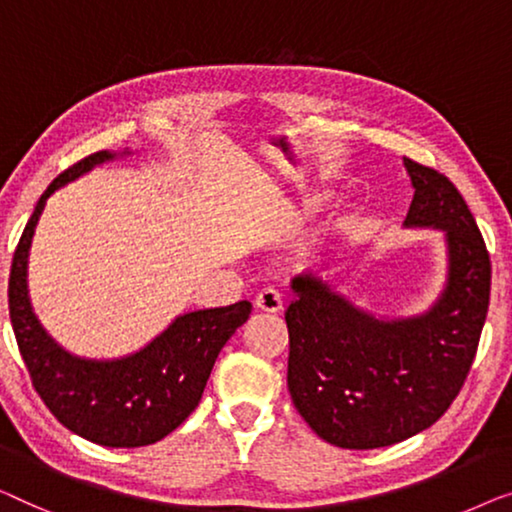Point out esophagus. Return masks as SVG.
Instances as JSON below:
<instances>
[{
	"mask_svg": "<svg viewBox=\"0 0 512 512\" xmlns=\"http://www.w3.org/2000/svg\"><path fill=\"white\" fill-rule=\"evenodd\" d=\"M255 306L264 313H280L283 311V294L273 290V287H264L255 297Z\"/></svg>",
	"mask_w": 512,
	"mask_h": 512,
	"instance_id": "1",
	"label": "esophagus"
}]
</instances>
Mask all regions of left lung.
Segmentation results:
<instances>
[{
	"instance_id": "left-lung-1",
	"label": "left lung",
	"mask_w": 512,
	"mask_h": 512,
	"mask_svg": "<svg viewBox=\"0 0 512 512\" xmlns=\"http://www.w3.org/2000/svg\"><path fill=\"white\" fill-rule=\"evenodd\" d=\"M415 187L406 227L443 229L448 283L415 318L380 320L306 271L292 278L287 390L315 434L373 450L431 427L462 390L487 318L492 264L450 178L403 157Z\"/></svg>"
}]
</instances>
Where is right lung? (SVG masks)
<instances>
[{
    "instance_id": "1",
    "label": "right lung",
    "mask_w": 512,
    "mask_h": 512,
    "mask_svg": "<svg viewBox=\"0 0 512 512\" xmlns=\"http://www.w3.org/2000/svg\"><path fill=\"white\" fill-rule=\"evenodd\" d=\"M129 153V150H125ZM118 157L99 150L62 171L41 194L13 255L9 313L34 390L69 431L104 448H141L162 441L199 406L215 359L253 304L192 311L171 322L146 348L120 359H85L57 345L41 327L27 292V257L46 199L97 164Z\"/></svg>"
}]
</instances>
